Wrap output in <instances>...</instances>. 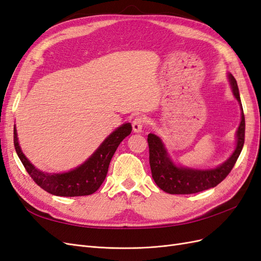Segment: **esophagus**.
Here are the masks:
<instances>
[{
  "label": "esophagus",
  "instance_id": "esophagus-1",
  "mask_svg": "<svg viewBox=\"0 0 261 261\" xmlns=\"http://www.w3.org/2000/svg\"><path fill=\"white\" fill-rule=\"evenodd\" d=\"M145 125V118L144 116H136L135 118H134V121L132 123V126H133V130L135 133H140L141 129H143Z\"/></svg>",
  "mask_w": 261,
  "mask_h": 261
}]
</instances>
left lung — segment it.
I'll return each instance as SVG.
<instances>
[{"label":"left lung","instance_id":"left-lung-1","mask_svg":"<svg viewBox=\"0 0 261 261\" xmlns=\"http://www.w3.org/2000/svg\"><path fill=\"white\" fill-rule=\"evenodd\" d=\"M228 81L234 97L239 101L242 109V120L236 133V148L228 159L211 170H196L177 167L172 162L162 140L154 134L148 135L149 163L152 178L162 191L169 194L188 195L196 194L206 189L216 187L231 172L238 161L245 141V116L240 98L239 87L232 74H228Z\"/></svg>","mask_w":261,"mask_h":261}]
</instances>
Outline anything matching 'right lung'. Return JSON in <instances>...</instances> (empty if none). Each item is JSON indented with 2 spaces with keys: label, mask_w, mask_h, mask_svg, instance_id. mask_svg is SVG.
<instances>
[{
  "label": "right lung",
  "mask_w": 261,
  "mask_h": 261,
  "mask_svg": "<svg viewBox=\"0 0 261 261\" xmlns=\"http://www.w3.org/2000/svg\"><path fill=\"white\" fill-rule=\"evenodd\" d=\"M130 132L132 125L129 123L123 124L106 138L103 143L81 167L66 173H58V174H49V173L39 171L28 161L25 154L21 152L15 127L14 146L28 174L35 180V183L45 192L62 197L87 196L97 192L101 184L103 183L114 152L121 141L127 137Z\"/></svg>",
  "instance_id": "1"
}]
</instances>
